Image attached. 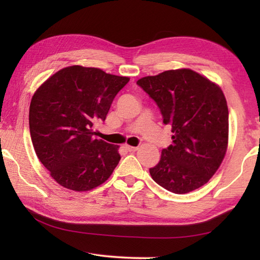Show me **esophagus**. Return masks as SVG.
Masks as SVG:
<instances>
[{"label":"esophagus","instance_id":"1","mask_svg":"<svg viewBox=\"0 0 260 260\" xmlns=\"http://www.w3.org/2000/svg\"><path fill=\"white\" fill-rule=\"evenodd\" d=\"M125 149L129 152H134L139 149V147H132V146H125Z\"/></svg>","mask_w":260,"mask_h":260}]
</instances>
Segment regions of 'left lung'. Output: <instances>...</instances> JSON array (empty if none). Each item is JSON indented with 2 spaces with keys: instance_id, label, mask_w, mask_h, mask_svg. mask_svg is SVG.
I'll return each instance as SVG.
<instances>
[{
  "instance_id": "obj_1",
  "label": "left lung",
  "mask_w": 260,
  "mask_h": 260,
  "mask_svg": "<svg viewBox=\"0 0 260 260\" xmlns=\"http://www.w3.org/2000/svg\"><path fill=\"white\" fill-rule=\"evenodd\" d=\"M138 85L155 101L162 122L172 127V144L149 169L159 186L187 193L217 172L228 143V108L220 87L192 70H170Z\"/></svg>"
}]
</instances>
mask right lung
<instances>
[{
	"mask_svg": "<svg viewBox=\"0 0 260 260\" xmlns=\"http://www.w3.org/2000/svg\"><path fill=\"white\" fill-rule=\"evenodd\" d=\"M127 77L79 65L61 69L35 91L29 132L35 153L57 183L76 191L107 181L120 160L118 146L98 140L93 127L104 121Z\"/></svg>",
	"mask_w": 260,
	"mask_h": 260,
	"instance_id": "add662e5",
	"label": "right lung"
}]
</instances>
